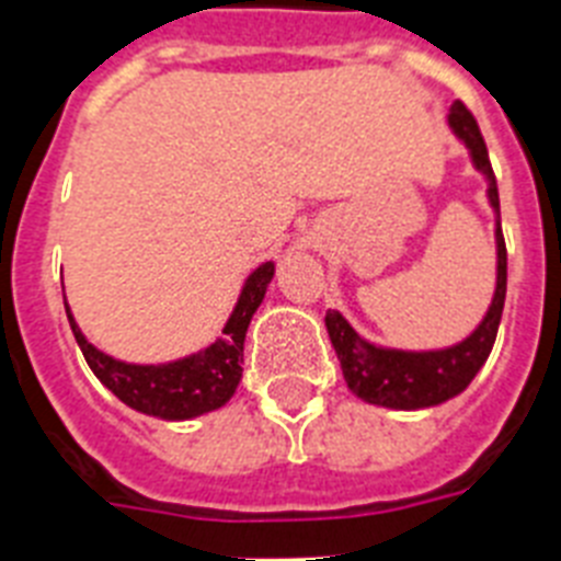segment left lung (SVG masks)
<instances>
[{
    "label": "left lung",
    "instance_id": "1",
    "mask_svg": "<svg viewBox=\"0 0 561 561\" xmlns=\"http://www.w3.org/2000/svg\"><path fill=\"white\" fill-rule=\"evenodd\" d=\"M453 131L467 144L476 170L486 178V198L495 209V294L486 308L484 320L478 322L467 340L438 348V352H400V348H380L368 343L348 325L340 311L325 313V328L334 345L343 377L348 389L363 398L366 403L386 409H426L438 407L444 400L461 394L484 366L490 352H493L499 322H502L504 296H507V248L502 236V213H499V186H495L493 167L486 144L481 138L476 117L461 100H455L449 115H446Z\"/></svg>",
    "mask_w": 561,
    "mask_h": 561
}]
</instances>
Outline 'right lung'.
I'll use <instances>...</instances> for the list:
<instances>
[{
  "label": "right lung",
  "mask_w": 561,
  "mask_h": 561,
  "mask_svg": "<svg viewBox=\"0 0 561 561\" xmlns=\"http://www.w3.org/2000/svg\"><path fill=\"white\" fill-rule=\"evenodd\" d=\"M273 271H276L273 262H265L250 273L239 294V302L216 343H209L198 354L172 359V363H158V366H138V363L108 357L85 340L68 311V302L66 313L85 363L115 398H121L135 412L152 414V417L190 421V417L225 407L236 394V386L241 380V363H244V334H248L253 313L265 299Z\"/></svg>",
  "instance_id": "add662e5"
}]
</instances>
